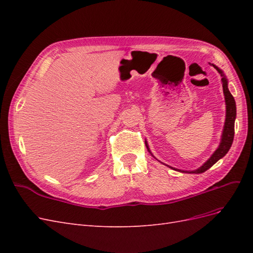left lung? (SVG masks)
<instances>
[{
	"label": "left lung",
	"mask_w": 253,
	"mask_h": 253,
	"mask_svg": "<svg viewBox=\"0 0 253 253\" xmlns=\"http://www.w3.org/2000/svg\"><path fill=\"white\" fill-rule=\"evenodd\" d=\"M213 67L216 68V71L220 74L221 77H223L221 78V82H223V90H224V96H225V101H226V120H225L223 134H221L220 143L218 145V148L216 149V151L212 154V156L208 160H207V162L201 168H198V169H196L194 171H181V170L174 169V168L170 167L173 170L183 172V173H194V174L204 173L205 171L210 169V168L216 162H218L220 158H223L228 153L229 149L231 148V144H232L233 138H234V121H235V117H236L235 100L230 91H229V89H228V80L226 79L223 71L219 70V68L215 65H213ZM145 147H147L148 151L151 153L148 144H147V141H145Z\"/></svg>",
	"instance_id": "8db88e82"
}]
</instances>
